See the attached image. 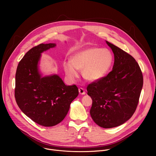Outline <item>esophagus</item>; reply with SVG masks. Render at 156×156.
I'll use <instances>...</instances> for the list:
<instances>
[{
  "instance_id": "obj_1",
  "label": "esophagus",
  "mask_w": 156,
  "mask_h": 156,
  "mask_svg": "<svg viewBox=\"0 0 156 156\" xmlns=\"http://www.w3.org/2000/svg\"><path fill=\"white\" fill-rule=\"evenodd\" d=\"M78 90H79V93H80V94H81V95H84V94H85L86 92H85V91H84V90L83 88H82V87H80Z\"/></svg>"
}]
</instances>
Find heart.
I'll use <instances>...</instances> for the list:
<instances>
[{"label":"heart","mask_w":156,"mask_h":156,"mask_svg":"<svg viewBox=\"0 0 156 156\" xmlns=\"http://www.w3.org/2000/svg\"><path fill=\"white\" fill-rule=\"evenodd\" d=\"M113 64L114 57L108 49L91 47L75 52L71 60L64 61L63 65L65 74L71 80L78 77V70H83L86 80L95 82L104 78Z\"/></svg>","instance_id":"obj_1"}]
</instances>
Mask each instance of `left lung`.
<instances>
[{"label": "left lung", "instance_id": "left-lung-1", "mask_svg": "<svg viewBox=\"0 0 156 156\" xmlns=\"http://www.w3.org/2000/svg\"><path fill=\"white\" fill-rule=\"evenodd\" d=\"M114 54L111 71L102 79L90 84L87 94L92 100L90 115L99 126H120L135 113L143 85L140 66L131 55L106 41Z\"/></svg>", "mask_w": 156, "mask_h": 156}]
</instances>
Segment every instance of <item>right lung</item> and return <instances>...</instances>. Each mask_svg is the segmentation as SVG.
<instances>
[{"mask_svg": "<svg viewBox=\"0 0 156 156\" xmlns=\"http://www.w3.org/2000/svg\"><path fill=\"white\" fill-rule=\"evenodd\" d=\"M56 44H41L31 49L17 66L15 75L16 102L27 117L44 126L60 123L70 104L78 95L75 84L65 85L57 74L42 76L39 70L41 54Z\"/></svg>", "mask_w": 156, "mask_h": 156, "instance_id": "1", "label": "right lung"}]
</instances>
